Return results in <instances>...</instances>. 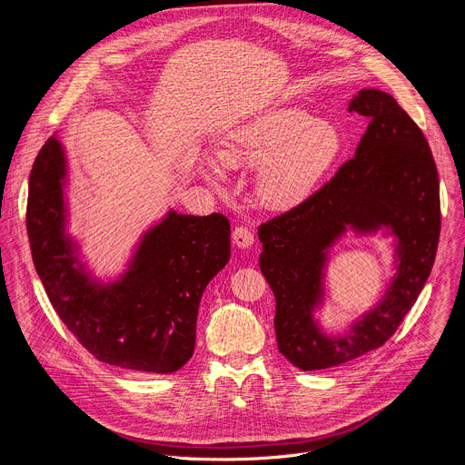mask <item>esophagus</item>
<instances>
[{
  "instance_id": "obj_1",
  "label": "esophagus",
  "mask_w": 465,
  "mask_h": 465,
  "mask_svg": "<svg viewBox=\"0 0 465 465\" xmlns=\"http://www.w3.org/2000/svg\"><path fill=\"white\" fill-rule=\"evenodd\" d=\"M233 237V242L239 246V248H248L253 244V233L248 226H237L232 233Z\"/></svg>"
}]
</instances>
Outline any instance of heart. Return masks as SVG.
I'll list each match as a JSON object with an SVG mask.
<instances>
[{
  "instance_id": "b5f03b06",
  "label": "heart",
  "mask_w": 465,
  "mask_h": 465,
  "mask_svg": "<svg viewBox=\"0 0 465 465\" xmlns=\"http://www.w3.org/2000/svg\"><path fill=\"white\" fill-rule=\"evenodd\" d=\"M342 138L339 130L298 106L262 112L232 126L217 147L226 167L261 165L257 196L271 208H292L305 201L339 158ZM206 176L217 183L212 165Z\"/></svg>"
}]
</instances>
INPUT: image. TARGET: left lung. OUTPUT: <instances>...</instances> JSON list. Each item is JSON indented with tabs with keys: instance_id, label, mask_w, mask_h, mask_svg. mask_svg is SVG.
<instances>
[{
	"instance_id": "obj_1",
	"label": "left lung",
	"mask_w": 465,
	"mask_h": 465,
	"mask_svg": "<svg viewBox=\"0 0 465 465\" xmlns=\"http://www.w3.org/2000/svg\"><path fill=\"white\" fill-rule=\"evenodd\" d=\"M350 112L370 119L355 156L289 212L262 223L259 269L276 298L278 350L303 371L381 348L430 276L440 239V180L421 128L381 90H361ZM350 225H386L398 237V276L383 302L344 338L323 336L312 318L326 248Z\"/></svg>"
}]
</instances>
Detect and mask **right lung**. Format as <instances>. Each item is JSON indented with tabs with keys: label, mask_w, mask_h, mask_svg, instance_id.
Wrapping results in <instances>:
<instances>
[{
	"label": "right lung",
	"mask_w": 465,
	"mask_h": 465,
	"mask_svg": "<svg viewBox=\"0 0 465 465\" xmlns=\"http://www.w3.org/2000/svg\"><path fill=\"white\" fill-rule=\"evenodd\" d=\"M64 151L40 149L29 176L27 235L47 298L74 337L101 362L171 373L193 355L196 314L206 285L230 259V221L171 212L143 235L128 272L90 283L64 233Z\"/></svg>",
	"instance_id": "obj_1"
}]
</instances>
